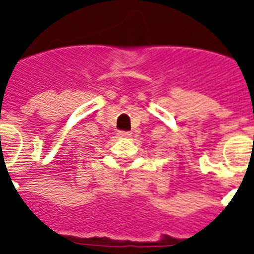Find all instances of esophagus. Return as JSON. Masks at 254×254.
<instances>
[{
	"label": "esophagus",
	"mask_w": 254,
	"mask_h": 254,
	"mask_svg": "<svg viewBox=\"0 0 254 254\" xmlns=\"http://www.w3.org/2000/svg\"><path fill=\"white\" fill-rule=\"evenodd\" d=\"M119 137H129L131 136V132H126V131H119L118 132Z\"/></svg>",
	"instance_id": "obj_1"
}]
</instances>
